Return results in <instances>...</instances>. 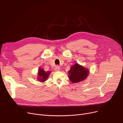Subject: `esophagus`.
<instances>
[{"instance_id": "obj_1", "label": "esophagus", "mask_w": 123, "mask_h": 123, "mask_svg": "<svg viewBox=\"0 0 123 123\" xmlns=\"http://www.w3.org/2000/svg\"><path fill=\"white\" fill-rule=\"evenodd\" d=\"M54 70H55V71H59L60 70V67L58 66H57L55 67Z\"/></svg>"}]
</instances>
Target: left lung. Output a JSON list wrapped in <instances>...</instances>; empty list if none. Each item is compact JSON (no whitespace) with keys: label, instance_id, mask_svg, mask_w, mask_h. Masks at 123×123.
Here are the masks:
<instances>
[{"label":"left lung","instance_id":"obj_1","mask_svg":"<svg viewBox=\"0 0 123 123\" xmlns=\"http://www.w3.org/2000/svg\"><path fill=\"white\" fill-rule=\"evenodd\" d=\"M89 71L84 66L76 63L70 68L68 71L69 80L73 83H77L86 79L89 75Z\"/></svg>","mask_w":123,"mask_h":123}]
</instances>
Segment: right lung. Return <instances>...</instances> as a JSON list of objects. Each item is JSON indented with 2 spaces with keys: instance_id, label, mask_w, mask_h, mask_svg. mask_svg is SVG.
Instances as JSON below:
<instances>
[{
  "instance_id": "obj_1",
  "label": "right lung",
  "mask_w": 123,
  "mask_h": 123,
  "mask_svg": "<svg viewBox=\"0 0 123 123\" xmlns=\"http://www.w3.org/2000/svg\"><path fill=\"white\" fill-rule=\"evenodd\" d=\"M50 73V71H45L44 69L39 68L37 73V80L40 82H44L48 79Z\"/></svg>"
}]
</instances>
